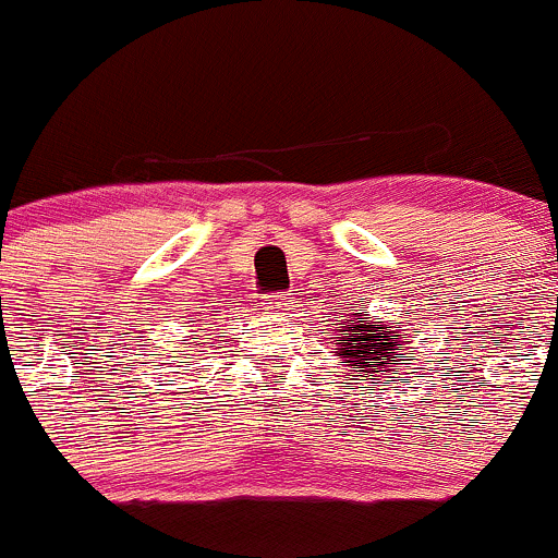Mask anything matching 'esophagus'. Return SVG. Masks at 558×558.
<instances>
[{"mask_svg":"<svg viewBox=\"0 0 558 558\" xmlns=\"http://www.w3.org/2000/svg\"><path fill=\"white\" fill-rule=\"evenodd\" d=\"M268 303H271V308H277V312H290L295 298H292V292H279V295L268 298Z\"/></svg>","mask_w":558,"mask_h":558,"instance_id":"esophagus-1","label":"esophagus"}]
</instances>
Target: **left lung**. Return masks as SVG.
<instances>
[{
  "instance_id": "1",
  "label": "left lung",
  "mask_w": 558,
  "mask_h": 558,
  "mask_svg": "<svg viewBox=\"0 0 558 558\" xmlns=\"http://www.w3.org/2000/svg\"><path fill=\"white\" fill-rule=\"evenodd\" d=\"M407 333L390 330L388 325L377 328L363 308L350 314L347 323L339 319L336 344H339L341 363L350 368V377H368L379 372H393L390 361H399V347L404 344ZM410 355V352H404Z\"/></svg>"
}]
</instances>
